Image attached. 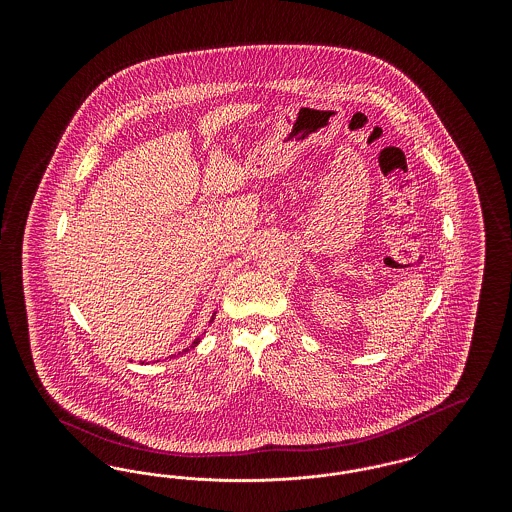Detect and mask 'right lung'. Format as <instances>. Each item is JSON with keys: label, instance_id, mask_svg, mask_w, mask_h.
I'll return each instance as SVG.
<instances>
[{"label": "right lung", "instance_id": "1", "mask_svg": "<svg viewBox=\"0 0 512 512\" xmlns=\"http://www.w3.org/2000/svg\"><path fill=\"white\" fill-rule=\"evenodd\" d=\"M215 317H217V311H215V313H213V317H211V322H213V320H215ZM211 322H209V324H211ZM201 338H203V334H201V336H199V338H195V340L192 341V345H190V347H186V349H184V351H182V353H186V351H190V349H194L195 345H197V343H199V341H201ZM182 353H178V355H182ZM172 357H174V355H172Z\"/></svg>", "mask_w": 512, "mask_h": 512}]
</instances>
